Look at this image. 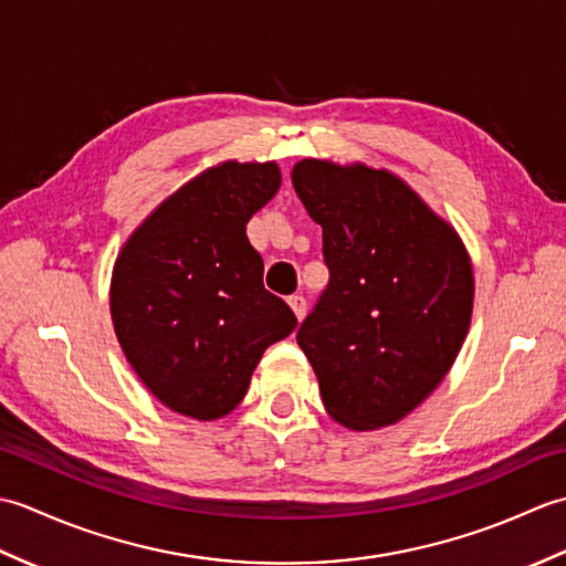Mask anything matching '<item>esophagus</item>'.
<instances>
[{
  "mask_svg": "<svg viewBox=\"0 0 566 566\" xmlns=\"http://www.w3.org/2000/svg\"><path fill=\"white\" fill-rule=\"evenodd\" d=\"M290 306H292V311H294V316L302 321L304 316H306V298L302 296V294H294V296H290Z\"/></svg>",
  "mask_w": 566,
  "mask_h": 566,
  "instance_id": "esophagus-1",
  "label": "esophagus"
}]
</instances>
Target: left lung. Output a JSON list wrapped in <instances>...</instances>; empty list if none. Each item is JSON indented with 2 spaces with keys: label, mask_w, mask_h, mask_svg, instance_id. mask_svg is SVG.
I'll use <instances>...</instances> for the list:
<instances>
[{
  "label": "left lung",
  "mask_w": 566,
  "mask_h": 566,
  "mask_svg": "<svg viewBox=\"0 0 566 566\" xmlns=\"http://www.w3.org/2000/svg\"><path fill=\"white\" fill-rule=\"evenodd\" d=\"M292 182L323 228L331 272L296 343L338 423L391 426L428 399L464 343L474 302L467 250L389 172L302 160Z\"/></svg>",
  "instance_id": "obj_1"
}]
</instances>
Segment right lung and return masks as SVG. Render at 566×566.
I'll use <instances>...</instances> for the list:
<instances>
[{
    "label": "right lung",
    "instance_id": "1",
    "mask_svg": "<svg viewBox=\"0 0 566 566\" xmlns=\"http://www.w3.org/2000/svg\"><path fill=\"white\" fill-rule=\"evenodd\" d=\"M280 182L274 163L211 167L160 203L114 264L118 343L177 413H231L262 353L296 328L284 298L264 290L262 258L245 235Z\"/></svg>",
    "mask_w": 566,
    "mask_h": 566
}]
</instances>
